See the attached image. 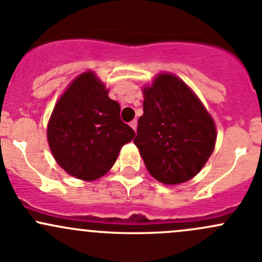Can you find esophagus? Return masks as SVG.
<instances>
[{"label":"esophagus","mask_w":262,"mask_h":262,"mask_svg":"<svg viewBox=\"0 0 262 262\" xmlns=\"http://www.w3.org/2000/svg\"><path fill=\"white\" fill-rule=\"evenodd\" d=\"M129 125H130L132 129H133V130L136 132L137 130V120H136V119H134V120H132L130 123H129Z\"/></svg>","instance_id":"1"}]
</instances>
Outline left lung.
Masks as SVG:
<instances>
[{
  "label": "left lung",
  "instance_id": "8db88e82",
  "mask_svg": "<svg viewBox=\"0 0 262 262\" xmlns=\"http://www.w3.org/2000/svg\"><path fill=\"white\" fill-rule=\"evenodd\" d=\"M143 95L134 144L148 172L166 185L190 180L214 150L212 116L189 86L170 73H160Z\"/></svg>",
  "mask_w": 262,
  "mask_h": 262
}]
</instances>
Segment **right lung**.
<instances>
[{"instance_id": "1", "label": "right lung", "mask_w": 262, "mask_h": 262, "mask_svg": "<svg viewBox=\"0 0 262 262\" xmlns=\"http://www.w3.org/2000/svg\"><path fill=\"white\" fill-rule=\"evenodd\" d=\"M94 72H84L55 104L47 137L58 165L71 176L91 181L115 163L121 147L136 137L120 119V105Z\"/></svg>"}]
</instances>
